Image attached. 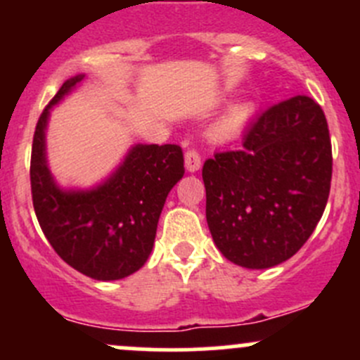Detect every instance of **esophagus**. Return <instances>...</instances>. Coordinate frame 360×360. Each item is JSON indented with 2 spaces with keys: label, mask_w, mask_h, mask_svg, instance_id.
<instances>
[{
  "label": "esophagus",
  "mask_w": 360,
  "mask_h": 360,
  "mask_svg": "<svg viewBox=\"0 0 360 360\" xmlns=\"http://www.w3.org/2000/svg\"><path fill=\"white\" fill-rule=\"evenodd\" d=\"M184 163H186L188 172H197L202 165V158L198 155L197 150H188L186 155H184Z\"/></svg>",
  "instance_id": "34e87169"
}]
</instances>
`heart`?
Listing matches in <instances>:
<instances>
[{
    "instance_id": "heart-1",
    "label": "heart",
    "mask_w": 360,
    "mask_h": 360,
    "mask_svg": "<svg viewBox=\"0 0 360 360\" xmlns=\"http://www.w3.org/2000/svg\"><path fill=\"white\" fill-rule=\"evenodd\" d=\"M254 110H256V106L250 101H240V103L233 104L230 110L224 112L223 118L217 122V125L214 127V137L224 141L237 136L248 125L249 120L252 118Z\"/></svg>"
}]
</instances>
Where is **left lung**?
I'll use <instances>...</instances> for the list:
<instances>
[{"instance_id":"obj_1","label":"left lung","mask_w":360,"mask_h":360,"mask_svg":"<svg viewBox=\"0 0 360 360\" xmlns=\"http://www.w3.org/2000/svg\"><path fill=\"white\" fill-rule=\"evenodd\" d=\"M331 176V137L322 108L307 96L274 104L249 127L240 150L203 163L214 244L238 266L281 264L314 233Z\"/></svg>"}]
</instances>
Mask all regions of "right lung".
Listing matches in <instances>:
<instances>
[{"mask_svg":"<svg viewBox=\"0 0 360 360\" xmlns=\"http://www.w3.org/2000/svg\"><path fill=\"white\" fill-rule=\"evenodd\" d=\"M85 75L69 78L36 123L31 193L36 217L53 250L96 281H120L139 270L153 250L169 191L184 174L177 144H136L104 183L90 190H60L46 163L45 130L52 106Z\"/></svg>","mask_w":360,"mask_h":360,"instance_id":"obj_1","label":"right lung"}]
</instances>
